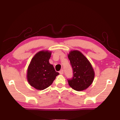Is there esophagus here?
I'll return each mask as SVG.
<instances>
[{
  "mask_svg": "<svg viewBox=\"0 0 120 120\" xmlns=\"http://www.w3.org/2000/svg\"><path fill=\"white\" fill-rule=\"evenodd\" d=\"M59 73H60V74L62 75L63 74H64V70H63V69L61 70L60 71H59Z\"/></svg>",
  "mask_w": 120,
  "mask_h": 120,
  "instance_id": "obj_1",
  "label": "esophagus"
}]
</instances>
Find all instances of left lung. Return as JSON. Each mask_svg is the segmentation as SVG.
Returning <instances> with one entry per match:
<instances>
[{
    "label": "left lung",
    "mask_w": 120,
    "mask_h": 120,
    "mask_svg": "<svg viewBox=\"0 0 120 120\" xmlns=\"http://www.w3.org/2000/svg\"><path fill=\"white\" fill-rule=\"evenodd\" d=\"M73 76L68 79L69 85L75 90L86 89L92 84L94 78V71L87 59L78 51H72L68 54Z\"/></svg>",
    "instance_id": "8db88e82"
}]
</instances>
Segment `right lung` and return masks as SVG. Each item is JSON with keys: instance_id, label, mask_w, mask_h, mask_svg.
<instances>
[{"instance_id": "1", "label": "right lung", "mask_w": 120, "mask_h": 120, "mask_svg": "<svg viewBox=\"0 0 120 120\" xmlns=\"http://www.w3.org/2000/svg\"><path fill=\"white\" fill-rule=\"evenodd\" d=\"M51 53L40 51L32 58L27 69V78L31 86L38 90L48 88L59 73L56 72L49 60Z\"/></svg>"}]
</instances>
